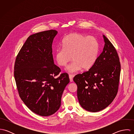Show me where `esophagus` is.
<instances>
[{"mask_svg": "<svg viewBox=\"0 0 134 134\" xmlns=\"http://www.w3.org/2000/svg\"><path fill=\"white\" fill-rule=\"evenodd\" d=\"M69 76V78H70V81H71V82H72V81H73V75L70 74Z\"/></svg>", "mask_w": 134, "mask_h": 134, "instance_id": "34e87169", "label": "esophagus"}]
</instances>
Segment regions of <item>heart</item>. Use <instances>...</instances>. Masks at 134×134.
Listing matches in <instances>:
<instances>
[{
	"label": "heart",
	"instance_id": "b5f03b06",
	"mask_svg": "<svg viewBox=\"0 0 134 134\" xmlns=\"http://www.w3.org/2000/svg\"><path fill=\"white\" fill-rule=\"evenodd\" d=\"M62 48L55 52L58 64L65 66L70 61H73L67 66L66 70L74 73L80 70L91 69L97 58L99 44L96 38L81 33H73L65 37L62 42Z\"/></svg>",
	"mask_w": 134,
	"mask_h": 134
}]
</instances>
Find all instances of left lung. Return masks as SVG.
Instances as JSON below:
<instances>
[{
  "mask_svg": "<svg viewBox=\"0 0 134 134\" xmlns=\"http://www.w3.org/2000/svg\"><path fill=\"white\" fill-rule=\"evenodd\" d=\"M103 37L105 45L94 65L73 78L80 105L93 113L105 109L112 103L118 93L120 80L118 54L110 41L104 35Z\"/></svg>",
  "mask_w": 134,
  "mask_h": 134,
  "instance_id": "obj_1",
  "label": "left lung"
}]
</instances>
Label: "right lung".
Returning <instances> with one entry per match:
<instances>
[{
    "mask_svg": "<svg viewBox=\"0 0 134 134\" xmlns=\"http://www.w3.org/2000/svg\"><path fill=\"white\" fill-rule=\"evenodd\" d=\"M55 30L30 36L19 51L14 75L19 96L27 107L37 115L55 114L61 105L63 92L70 82L67 73L61 74L54 62L52 44Z\"/></svg>",
    "mask_w": 134,
    "mask_h": 134,
    "instance_id": "right-lung-1",
    "label": "right lung"
}]
</instances>
